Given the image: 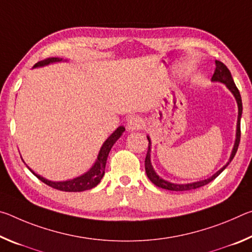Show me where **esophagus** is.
Listing matches in <instances>:
<instances>
[{
	"label": "esophagus",
	"instance_id": "34e87169",
	"mask_svg": "<svg viewBox=\"0 0 252 252\" xmlns=\"http://www.w3.org/2000/svg\"><path fill=\"white\" fill-rule=\"evenodd\" d=\"M143 126H144V122L142 120V118H140V117H132L130 120L127 121L126 127H127V130H129V131L133 132V131L142 129Z\"/></svg>",
	"mask_w": 252,
	"mask_h": 252
}]
</instances>
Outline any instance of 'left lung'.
I'll return each mask as SVG.
<instances>
[{"mask_svg": "<svg viewBox=\"0 0 252 252\" xmlns=\"http://www.w3.org/2000/svg\"><path fill=\"white\" fill-rule=\"evenodd\" d=\"M212 82H220L223 83L225 87H227L228 90L232 93L234 99L237 101L238 104V120H237V130H236V140H234V144L231 151V155H230V158L227 163H225L222 168L218 170L215 174H212L210 178L204 179V180H200V181H195V182H190V183H172L170 181L164 180L162 179L159 174H157L155 171V169L152 167L151 163V140L150 136H147L149 140V149L147 152V157H146V161H144V167H146V172L148 178L150 179V181L152 183H155L157 187L162 188V189L165 190H171V191H188V190H193L197 189V188L203 187L208 185L209 182H211L212 180L219 176V174L223 171V170L228 167V164L232 161V159L236 156L238 147H239V142H240V120H241V114H242V101H241V95L240 92H239L238 88L236 87V84L233 82V79L231 76V73L227 66H225L222 62L220 61H216V70L215 73H213L212 78H211Z\"/></svg>", "mask_w": 252, "mask_h": 252, "instance_id": "1", "label": "left lung"}]
</instances>
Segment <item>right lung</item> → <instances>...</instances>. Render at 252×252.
<instances>
[{"label": "right lung", "mask_w": 252, "mask_h": 252, "mask_svg": "<svg viewBox=\"0 0 252 252\" xmlns=\"http://www.w3.org/2000/svg\"><path fill=\"white\" fill-rule=\"evenodd\" d=\"M66 61L67 60H63L62 58H48V59L43 60V61L35 63L33 67H42V66L52 64V63L66 62ZM125 131H126L125 126H119L118 129L114 131L108 139L105 140L104 143L102 144L96 160L94 163H93L92 167L90 168V170L83 174H81V176H79V177L70 179V180L51 181V180H48V179L41 177L40 174L34 172L31 168L28 167V165L27 167L30 169V171H31L36 178H39L42 182H44L45 185L52 187L57 190L66 191V192H80V191L90 190V189H92V188H94L99 185L101 179L103 178L104 171H105L106 159H108V156H109V152L111 151V148L113 147V144L118 141L119 138H120Z\"/></svg>", "instance_id": "right-lung-1"}]
</instances>
